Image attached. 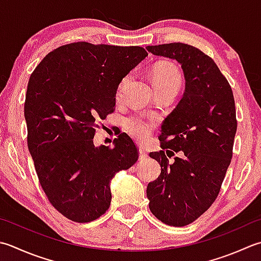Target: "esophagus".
I'll list each match as a JSON object with an SVG mask.
<instances>
[{"instance_id":"esophagus-1","label":"esophagus","mask_w":261,"mask_h":261,"mask_svg":"<svg viewBox=\"0 0 261 261\" xmlns=\"http://www.w3.org/2000/svg\"><path fill=\"white\" fill-rule=\"evenodd\" d=\"M147 158H148L147 151L145 149H142V148H140L139 149V161H146Z\"/></svg>"}]
</instances>
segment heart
I'll list each match as a JSON object with an SVG mask.
<instances>
[{"label": "heart", "mask_w": 261, "mask_h": 261, "mask_svg": "<svg viewBox=\"0 0 261 261\" xmlns=\"http://www.w3.org/2000/svg\"><path fill=\"white\" fill-rule=\"evenodd\" d=\"M152 83L155 89L172 88V87H180L181 75L177 69L168 63H158L152 70ZM129 80V75L124 76L117 87V95H120L123 90L124 86ZM125 130L129 132L138 141L146 140L152 130V122L145 119L142 116H131L124 122Z\"/></svg>", "instance_id": "heart-1"}]
</instances>
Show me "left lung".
<instances>
[{
	"label": "left lung",
	"mask_w": 261,
	"mask_h": 261,
	"mask_svg": "<svg viewBox=\"0 0 261 261\" xmlns=\"http://www.w3.org/2000/svg\"><path fill=\"white\" fill-rule=\"evenodd\" d=\"M146 49L175 60L185 74L182 99L163 122L160 136L166 154L172 149L182 151L184 157L175 158L170 165L164 150L150 152L162 171L147 187L152 215L167 225L181 227L200 217L221 190L237 134L236 104L228 81L200 49L182 43Z\"/></svg>",
	"instance_id": "8db88e82"
}]
</instances>
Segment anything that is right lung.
I'll list each match as a JSON object with an SVG mask.
<instances>
[{"label":"right lung","instance_id":"add662e5","mask_svg":"<svg viewBox=\"0 0 261 261\" xmlns=\"http://www.w3.org/2000/svg\"><path fill=\"white\" fill-rule=\"evenodd\" d=\"M148 56L139 46L68 44L43 59L28 81L24 119L28 148L45 195L78 223L111 205V181L138 161L131 138L94 145L95 122L114 111L121 80Z\"/></svg>","mask_w":261,"mask_h":261}]
</instances>
